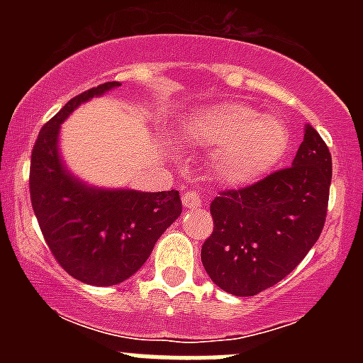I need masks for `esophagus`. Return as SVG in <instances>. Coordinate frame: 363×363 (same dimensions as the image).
Segmentation results:
<instances>
[{
  "label": "esophagus",
  "instance_id": "34e87169",
  "mask_svg": "<svg viewBox=\"0 0 363 363\" xmlns=\"http://www.w3.org/2000/svg\"><path fill=\"white\" fill-rule=\"evenodd\" d=\"M182 203H184L185 209H196L201 205V200L196 192H184L182 194Z\"/></svg>",
  "mask_w": 363,
  "mask_h": 363
}]
</instances>
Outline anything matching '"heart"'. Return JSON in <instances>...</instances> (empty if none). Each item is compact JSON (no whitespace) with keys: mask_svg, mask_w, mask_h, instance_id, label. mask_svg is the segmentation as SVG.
<instances>
[{"mask_svg":"<svg viewBox=\"0 0 363 363\" xmlns=\"http://www.w3.org/2000/svg\"><path fill=\"white\" fill-rule=\"evenodd\" d=\"M185 136L213 149L211 172L225 185H247L277 165L289 147V130L280 118L256 114L252 107L225 101L200 108L189 118Z\"/></svg>","mask_w":363,"mask_h":363,"instance_id":"b5f03b06","label":"heart"}]
</instances>
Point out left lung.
Wrapping results in <instances>:
<instances>
[{
	"label": "left lung",
	"instance_id": "left-lung-1",
	"mask_svg": "<svg viewBox=\"0 0 363 363\" xmlns=\"http://www.w3.org/2000/svg\"><path fill=\"white\" fill-rule=\"evenodd\" d=\"M331 176V152L306 125L293 165L220 192L211 203L213 234L201 247L211 280L234 296H255L284 280L320 238Z\"/></svg>",
	"mask_w": 363,
	"mask_h": 363
}]
</instances>
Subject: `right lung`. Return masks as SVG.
Returning a JSON list of instances; mask_svg holds the SVG:
<instances>
[{
  "mask_svg": "<svg viewBox=\"0 0 363 363\" xmlns=\"http://www.w3.org/2000/svg\"><path fill=\"white\" fill-rule=\"evenodd\" d=\"M120 85L108 82L89 89L43 125L32 149L28 179L32 209L57 264L76 280L101 287L133 277L182 214L178 191L92 187L63 163L57 149L63 121L82 104Z\"/></svg>",
  "mask_w": 363,
  "mask_h": 363,
  "instance_id": "obj_1",
  "label": "right lung"
}]
</instances>
